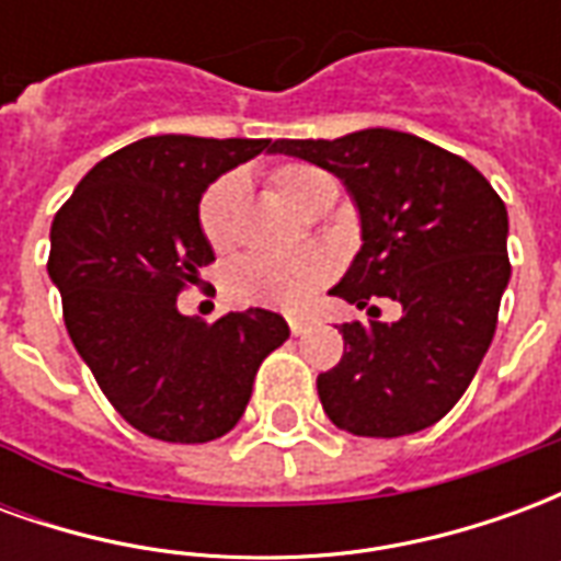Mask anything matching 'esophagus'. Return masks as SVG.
<instances>
[{
    "mask_svg": "<svg viewBox=\"0 0 561 561\" xmlns=\"http://www.w3.org/2000/svg\"><path fill=\"white\" fill-rule=\"evenodd\" d=\"M288 328H291L294 336H300V333H306V330L312 328V321H309V318H288Z\"/></svg>",
    "mask_w": 561,
    "mask_h": 561,
    "instance_id": "1",
    "label": "esophagus"
}]
</instances>
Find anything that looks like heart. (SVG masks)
Wrapping results in <instances>:
<instances>
[{
    "instance_id": "heart-1",
    "label": "heart",
    "mask_w": 561,
    "mask_h": 561,
    "mask_svg": "<svg viewBox=\"0 0 561 561\" xmlns=\"http://www.w3.org/2000/svg\"><path fill=\"white\" fill-rule=\"evenodd\" d=\"M270 183L291 207L306 213L324 197H336V180L328 171L306 161H285L273 168ZM243 197V176L225 173L201 197L197 221L209 245L225 249L237 237V216ZM333 276V257L324 249H304L288 255H249L228 273V291L233 300L273 309H300Z\"/></svg>"
}]
</instances>
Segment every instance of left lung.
<instances>
[{"label": "left lung", "instance_id": "8db88e82", "mask_svg": "<svg viewBox=\"0 0 561 561\" xmlns=\"http://www.w3.org/2000/svg\"><path fill=\"white\" fill-rule=\"evenodd\" d=\"M273 152L340 176L360 219V252L330 294L366 309L397 300V321L342 324L348 352L318 376L340 430L366 438L421 433L466 393L495 333L511 279L507 209L478 168L430 140L364 128L288 140Z\"/></svg>", "mask_w": 561, "mask_h": 561}]
</instances>
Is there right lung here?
I'll return each mask as SVG.
<instances>
[{
    "label": "right lung",
    "mask_w": 561,
    "mask_h": 561,
    "mask_svg": "<svg viewBox=\"0 0 561 561\" xmlns=\"http://www.w3.org/2000/svg\"><path fill=\"white\" fill-rule=\"evenodd\" d=\"M273 152L267 138L156 135L92 168L56 213L47 273L68 336L138 433L201 445L231 433L285 318L245 309L204 321L176 294L213 261L201 197L221 173Z\"/></svg>",
    "instance_id": "obj_1"
}]
</instances>
